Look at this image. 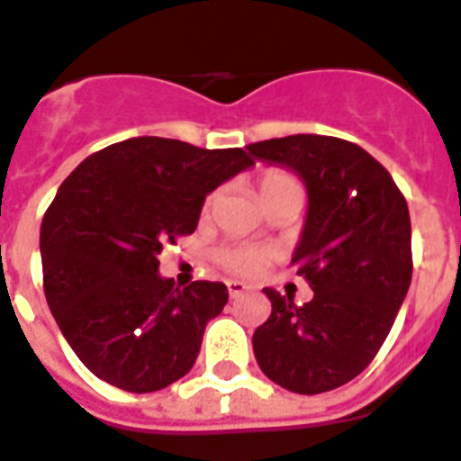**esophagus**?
Masks as SVG:
<instances>
[{
  "label": "esophagus",
  "mask_w": 461,
  "mask_h": 461,
  "mask_svg": "<svg viewBox=\"0 0 461 461\" xmlns=\"http://www.w3.org/2000/svg\"><path fill=\"white\" fill-rule=\"evenodd\" d=\"M227 289H230L231 298H239V295H243L249 291V286L243 282H239V279H230V282H227Z\"/></svg>",
  "instance_id": "esophagus-1"
}]
</instances>
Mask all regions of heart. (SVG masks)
<instances>
[{
    "mask_svg": "<svg viewBox=\"0 0 461 461\" xmlns=\"http://www.w3.org/2000/svg\"><path fill=\"white\" fill-rule=\"evenodd\" d=\"M258 198L260 203L269 205L282 201V198H303L301 182L286 170H265L260 177H258ZM212 201V196L208 198V203ZM215 260L222 265L227 272L241 276H253L260 275L269 263V256L265 250L258 249H246V246H234V249H220L215 253Z\"/></svg>",
    "mask_w": 461,
    "mask_h": 461,
    "instance_id": "1",
    "label": "heart"
}]
</instances>
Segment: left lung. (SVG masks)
Listing matches in <instances>:
<instances>
[{"mask_svg": "<svg viewBox=\"0 0 461 461\" xmlns=\"http://www.w3.org/2000/svg\"><path fill=\"white\" fill-rule=\"evenodd\" d=\"M294 170L308 186V218L291 265L315 291L295 305L265 289L272 315L253 334L267 379L301 395L343 386L374 360L412 282V224L405 196L362 146L291 134L246 146Z\"/></svg>", "mask_w": 461, "mask_h": 461, "instance_id": "8db88e82", "label": "left lung"}]
</instances>
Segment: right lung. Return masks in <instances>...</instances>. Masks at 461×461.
<instances>
[{"mask_svg":"<svg viewBox=\"0 0 461 461\" xmlns=\"http://www.w3.org/2000/svg\"><path fill=\"white\" fill-rule=\"evenodd\" d=\"M253 166L243 149L132 137L70 172L40 230L44 295L80 362L111 386L153 393L182 379L227 286L158 275L166 243L194 234L205 196Z\"/></svg>","mask_w":461,"mask_h":461,"instance_id":"obj_1","label":"right lung"}]
</instances>
